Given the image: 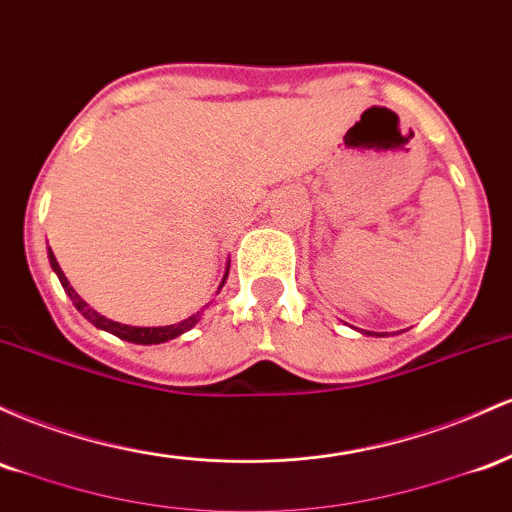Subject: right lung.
Segmentation results:
<instances>
[{
    "label": "right lung",
    "mask_w": 512,
    "mask_h": 512,
    "mask_svg": "<svg viewBox=\"0 0 512 512\" xmlns=\"http://www.w3.org/2000/svg\"><path fill=\"white\" fill-rule=\"evenodd\" d=\"M50 266H53V271L57 273V278H60L62 287H65V292H67V295H70V300L74 302V307H77L79 312H82L84 317L96 326V329H103V331L113 333V336L123 338V341L140 343V346H152V343L171 341V338H176V336H181V333L191 331L193 326L198 324L200 312H203V309H200V312L193 314V317H188L186 321H181V324H171V326H128V324H118V321H111V319L101 317L99 312H94V309H91L89 304H86L82 297H79L77 292H74V287L70 285V280L65 278V273H62L60 263H57V258L53 256V251H50ZM227 273H229V268H227ZM227 273H225V278H222L220 290H222V285H225Z\"/></svg>",
    "instance_id": "1"
}]
</instances>
